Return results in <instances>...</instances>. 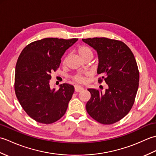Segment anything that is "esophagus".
<instances>
[{
	"mask_svg": "<svg viewBox=\"0 0 156 156\" xmlns=\"http://www.w3.org/2000/svg\"><path fill=\"white\" fill-rule=\"evenodd\" d=\"M74 89H75V92H81L82 90H84L83 88L81 87L80 86H78V85H75V86H74Z\"/></svg>",
	"mask_w": 156,
	"mask_h": 156,
	"instance_id": "esophagus-1",
	"label": "esophagus"
}]
</instances>
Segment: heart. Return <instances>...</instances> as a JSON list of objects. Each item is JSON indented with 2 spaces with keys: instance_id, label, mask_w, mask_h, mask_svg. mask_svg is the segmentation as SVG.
<instances>
[{
  "instance_id": "1",
  "label": "heart",
  "mask_w": 156,
  "mask_h": 156,
  "mask_svg": "<svg viewBox=\"0 0 156 156\" xmlns=\"http://www.w3.org/2000/svg\"><path fill=\"white\" fill-rule=\"evenodd\" d=\"M77 51L79 55L80 56V58L84 59L87 58L88 57H93V53H92V49L88 47L87 45H81L77 49ZM66 59H64V63H65ZM73 79L76 81L78 82V83H84L87 80V79H86L85 76L82 74H80V73H79V74H76L74 77H73Z\"/></svg>"
}]
</instances>
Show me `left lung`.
Here are the masks:
<instances>
[{
  "label": "left lung",
  "mask_w": 156,
  "mask_h": 156,
  "mask_svg": "<svg viewBox=\"0 0 156 156\" xmlns=\"http://www.w3.org/2000/svg\"><path fill=\"white\" fill-rule=\"evenodd\" d=\"M93 48L98 58V82L105 80L108 88L102 92L88 88L91 97L86 108L94 120L104 125L120 121L134 104L140 73L134 55L125 43L106 37L82 39Z\"/></svg>",
  "instance_id": "left-lung-1"
}]
</instances>
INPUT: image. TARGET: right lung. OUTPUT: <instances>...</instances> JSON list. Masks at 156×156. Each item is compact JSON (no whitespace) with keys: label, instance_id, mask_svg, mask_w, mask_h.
Segmentation results:
<instances>
[{"label":"right lung","instance_id":"obj_1","mask_svg":"<svg viewBox=\"0 0 156 156\" xmlns=\"http://www.w3.org/2000/svg\"><path fill=\"white\" fill-rule=\"evenodd\" d=\"M77 41L45 38L27 45L19 55L15 67L16 97L26 113L37 122L51 124L66 113L74 86L64 83L55 90L50 88L49 80L65 51Z\"/></svg>","mask_w":156,"mask_h":156}]
</instances>
